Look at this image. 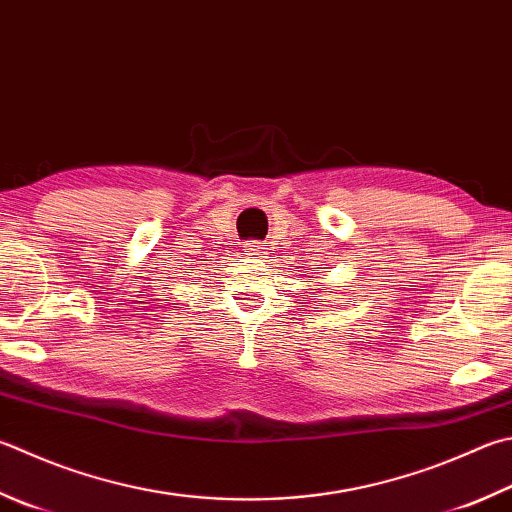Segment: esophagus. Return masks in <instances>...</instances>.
Listing matches in <instances>:
<instances>
[{
	"mask_svg": "<svg viewBox=\"0 0 512 512\" xmlns=\"http://www.w3.org/2000/svg\"><path fill=\"white\" fill-rule=\"evenodd\" d=\"M263 245H258V243H249L247 245V252H252V254H263Z\"/></svg>",
	"mask_w": 512,
	"mask_h": 512,
	"instance_id": "34e87169",
	"label": "esophagus"
}]
</instances>
